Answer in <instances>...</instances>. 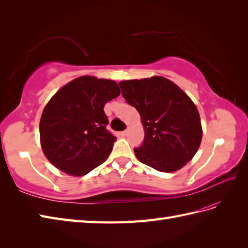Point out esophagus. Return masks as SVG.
<instances>
[{"label": "esophagus", "mask_w": 248, "mask_h": 248, "mask_svg": "<svg viewBox=\"0 0 248 248\" xmlns=\"http://www.w3.org/2000/svg\"><path fill=\"white\" fill-rule=\"evenodd\" d=\"M127 134H128V130H124V131H122V133H121V136L126 137V136H127Z\"/></svg>", "instance_id": "1"}]
</instances>
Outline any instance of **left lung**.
Returning a JSON list of instances; mask_svg holds the SVG:
<instances>
[{
	"mask_svg": "<svg viewBox=\"0 0 248 248\" xmlns=\"http://www.w3.org/2000/svg\"><path fill=\"white\" fill-rule=\"evenodd\" d=\"M128 104L137 109L144 129L138 160L159 172L184 168L199 151L202 128L200 112L188 94L163 76L120 82Z\"/></svg>",
	"mask_w": 248,
	"mask_h": 248,
	"instance_id": "8db88e82",
	"label": "left lung"
}]
</instances>
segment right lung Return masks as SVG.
I'll return each instance as SVG.
<instances>
[{"label": "right lung", "mask_w": 248, "mask_h": 248, "mask_svg": "<svg viewBox=\"0 0 248 248\" xmlns=\"http://www.w3.org/2000/svg\"><path fill=\"white\" fill-rule=\"evenodd\" d=\"M114 80L84 75L60 88L43 109L40 143L47 160L71 176L86 175L108 158L117 140L104 106L120 95Z\"/></svg>", "instance_id": "add662e5"}]
</instances>
